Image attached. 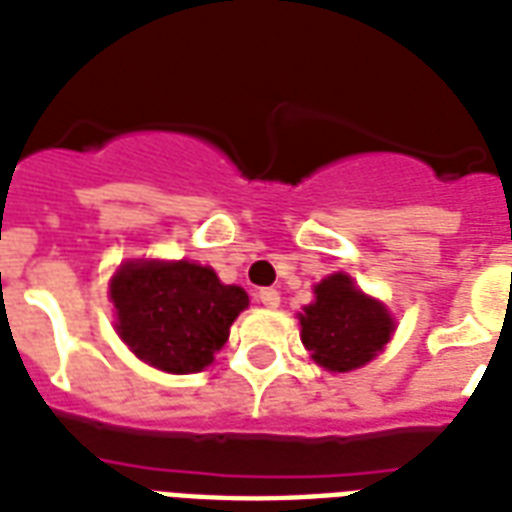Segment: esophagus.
Returning <instances> with one entry per match:
<instances>
[{"label": "esophagus", "mask_w": 512, "mask_h": 512, "mask_svg": "<svg viewBox=\"0 0 512 512\" xmlns=\"http://www.w3.org/2000/svg\"><path fill=\"white\" fill-rule=\"evenodd\" d=\"M257 300H260V303H263V306H268V308H276L279 306V292L276 290H271V287H265V290H260L257 292Z\"/></svg>", "instance_id": "1"}]
</instances>
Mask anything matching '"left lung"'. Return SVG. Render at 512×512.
<instances>
[{
    "instance_id": "8db88e82",
    "label": "left lung",
    "mask_w": 512,
    "mask_h": 512,
    "mask_svg": "<svg viewBox=\"0 0 512 512\" xmlns=\"http://www.w3.org/2000/svg\"><path fill=\"white\" fill-rule=\"evenodd\" d=\"M314 295L317 300L300 314V338L322 368L333 373L362 368L392 338L395 322L389 311L357 290L349 276H327Z\"/></svg>"
}]
</instances>
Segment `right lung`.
Masks as SVG:
<instances>
[{"instance_id": "add662e5", "label": "right lung", "mask_w": 512, "mask_h": 512, "mask_svg": "<svg viewBox=\"0 0 512 512\" xmlns=\"http://www.w3.org/2000/svg\"><path fill=\"white\" fill-rule=\"evenodd\" d=\"M109 295L120 338L139 360L166 373L204 370L249 306L241 287L222 284L212 268L187 260L120 265Z\"/></svg>"}]
</instances>
